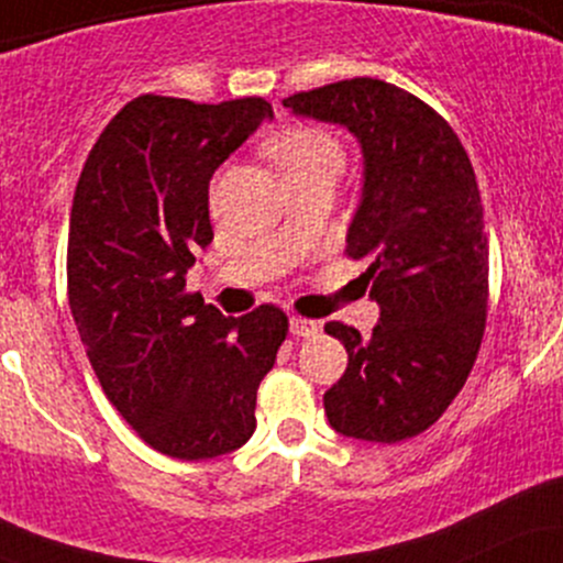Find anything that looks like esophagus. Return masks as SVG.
Returning <instances> with one entry per match:
<instances>
[{"mask_svg": "<svg viewBox=\"0 0 563 563\" xmlns=\"http://www.w3.org/2000/svg\"><path fill=\"white\" fill-rule=\"evenodd\" d=\"M320 325L314 320H303V318H290V333L294 335H301V339H312V335H318Z\"/></svg>", "mask_w": 563, "mask_h": 563, "instance_id": "esophagus-1", "label": "esophagus"}]
</instances>
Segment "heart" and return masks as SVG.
<instances>
[{
  "instance_id": "heart-1",
  "label": "heart",
  "mask_w": 563,
  "mask_h": 563,
  "mask_svg": "<svg viewBox=\"0 0 563 563\" xmlns=\"http://www.w3.org/2000/svg\"><path fill=\"white\" fill-rule=\"evenodd\" d=\"M262 151L280 169L286 183L309 177V174L339 177L346 161L341 140L318 124H290L277 129L264 140Z\"/></svg>"
}]
</instances>
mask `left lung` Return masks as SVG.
Here are the masks:
<instances>
[{"instance_id":"8db88e82","label":"left lung","mask_w":563,"mask_h":563,"mask_svg":"<svg viewBox=\"0 0 563 563\" xmlns=\"http://www.w3.org/2000/svg\"><path fill=\"white\" fill-rule=\"evenodd\" d=\"M283 106L344 124L365 153L344 254L367 262L380 320L367 339L325 322L349 354L322 397L328 421L380 444L423 434L466 384L487 322L489 245L466 147L429 102L371 76L296 92Z\"/></svg>"}]
</instances>
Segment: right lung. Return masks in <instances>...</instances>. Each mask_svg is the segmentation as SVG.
<instances>
[{
    "label": "right lung",
    "instance_id": "add662e5",
    "mask_svg": "<svg viewBox=\"0 0 563 563\" xmlns=\"http://www.w3.org/2000/svg\"><path fill=\"white\" fill-rule=\"evenodd\" d=\"M267 115L264 97L140 95L102 129L74 192L66 269L81 344L124 421L179 461L249 442L288 335L275 303L224 318L185 283L214 238L211 174Z\"/></svg>",
    "mask_w": 563,
    "mask_h": 563
}]
</instances>
